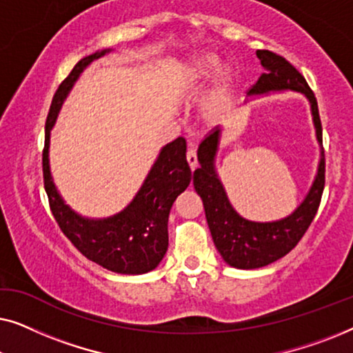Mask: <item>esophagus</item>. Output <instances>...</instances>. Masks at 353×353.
Returning <instances> with one entry per match:
<instances>
[{
    "label": "esophagus",
    "instance_id": "obj_1",
    "mask_svg": "<svg viewBox=\"0 0 353 353\" xmlns=\"http://www.w3.org/2000/svg\"><path fill=\"white\" fill-rule=\"evenodd\" d=\"M186 161H188V165H190L191 170L194 172L196 168H197V156H196L194 149H188V152H186Z\"/></svg>",
    "mask_w": 353,
    "mask_h": 353
}]
</instances>
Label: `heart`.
<instances>
[{"mask_svg": "<svg viewBox=\"0 0 353 353\" xmlns=\"http://www.w3.org/2000/svg\"><path fill=\"white\" fill-rule=\"evenodd\" d=\"M221 70V61L214 54H204L199 57H194L190 62V65L186 67L185 77L181 81V91L186 94L197 93L214 77ZM231 99V86L230 79L225 77L221 80V83L216 86L214 94L210 96V99L207 101V104L202 109V120L207 127H214L216 122L221 119V115L225 114V110L228 109Z\"/></svg>", "mask_w": 353, "mask_h": 353, "instance_id": "b5f03b06", "label": "heart"}]
</instances>
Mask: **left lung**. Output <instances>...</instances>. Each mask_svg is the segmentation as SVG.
<instances>
[{
	"mask_svg": "<svg viewBox=\"0 0 353 353\" xmlns=\"http://www.w3.org/2000/svg\"><path fill=\"white\" fill-rule=\"evenodd\" d=\"M257 57L265 74L249 90V96L267 94L270 91H297L310 103L316 139L320 143V163L310 191L302 204L276 221H250L241 216L230 204L228 196L215 170V156L220 144V130L207 134L197 149L199 168L194 170L192 185L204 204L207 225L212 239L228 265L239 270H254L276 262L296 248L315 219L325 188V149L316 98L301 72L284 57L268 50H259Z\"/></svg>",
	"mask_w": 353,
	"mask_h": 353,
	"instance_id": "8db88e82",
	"label": "left lung"
}]
</instances>
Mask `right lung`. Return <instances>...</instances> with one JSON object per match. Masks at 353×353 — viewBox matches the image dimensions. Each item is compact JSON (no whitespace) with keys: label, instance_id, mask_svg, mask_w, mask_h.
Masks as SVG:
<instances>
[{"label":"right lung","instance_id":"1","mask_svg":"<svg viewBox=\"0 0 353 353\" xmlns=\"http://www.w3.org/2000/svg\"><path fill=\"white\" fill-rule=\"evenodd\" d=\"M110 50L96 51L77 62L52 98L45 127L43 178L52 215L72 244L91 262L122 274H143L161 263L168 248V214L173 202L191 183L185 138L165 144L143 186L122 212L108 219H85L70 209L52 181L50 170V133L62 103L81 72Z\"/></svg>","mask_w":353,"mask_h":353}]
</instances>
